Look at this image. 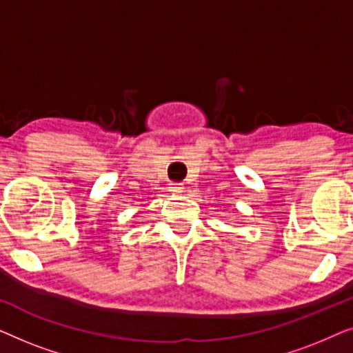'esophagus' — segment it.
<instances>
[{
	"instance_id": "obj_1",
	"label": "esophagus",
	"mask_w": 353,
	"mask_h": 353,
	"mask_svg": "<svg viewBox=\"0 0 353 353\" xmlns=\"http://www.w3.org/2000/svg\"><path fill=\"white\" fill-rule=\"evenodd\" d=\"M183 190H185L183 183H170V191L172 192H183Z\"/></svg>"
}]
</instances>
